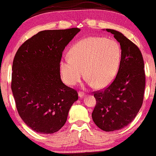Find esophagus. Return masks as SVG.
Instances as JSON below:
<instances>
[{
    "label": "esophagus",
    "instance_id": "obj_1",
    "mask_svg": "<svg viewBox=\"0 0 156 156\" xmlns=\"http://www.w3.org/2000/svg\"><path fill=\"white\" fill-rule=\"evenodd\" d=\"M78 96H79L80 98H83L84 96H86V94L83 92H78Z\"/></svg>",
    "mask_w": 156,
    "mask_h": 156
}]
</instances>
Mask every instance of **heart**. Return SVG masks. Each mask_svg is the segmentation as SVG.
Segmentation results:
<instances>
[{
    "label": "heart",
    "instance_id": "1",
    "mask_svg": "<svg viewBox=\"0 0 156 156\" xmlns=\"http://www.w3.org/2000/svg\"><path fill=\"white\" fill-rule=\"evenodd\" d=\"M122 50L117 41L102 37H86L77 42L69 50V58L60 61L62 80L74 86L86 76L90 86L108 87L117 76Z\"/></svg>",
    "mask_w": 156,
    "mask_h": 156
}]
</instances>
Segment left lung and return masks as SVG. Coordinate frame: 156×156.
Here are the masks:
<instances>
[{
  "label": "left lung",
  "instance_id": "obj_1",
  "mask_svg": "<svg viewBox=\"0 0 156 156\" xmlns=\"http://www.w3.org/2000/svg\"><path fill=\"white\" fill-rule=\"evenodd\" d=\"M106 31L114 34L120 44L121 62L112 83L94 94L96 105L92 119L102 130L113 132L126 127L137 116L143 101L145 76L138 47L119 31L110 29Z\"/></svg>",
  "mask_w": 156,
  "mask_h": 156
}]
</instances>
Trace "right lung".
<instances>
[{"label":"right lung","instance_id":"right-lung-1","mask_svg":"<svg viewBox=\"0 0 156 156\" xmlns=\"http://www.w3.org/2000/svg\"><path fill=\"white\" fill-rule=\"evenodd\" d=\"M80 31L72 28L39 31L16 53L11 90L19 115L32 130L52 134L63 127L78 93L62 83V52Z\"/></svg>","mask_w":156,"mask_h":156}]
</instances>
